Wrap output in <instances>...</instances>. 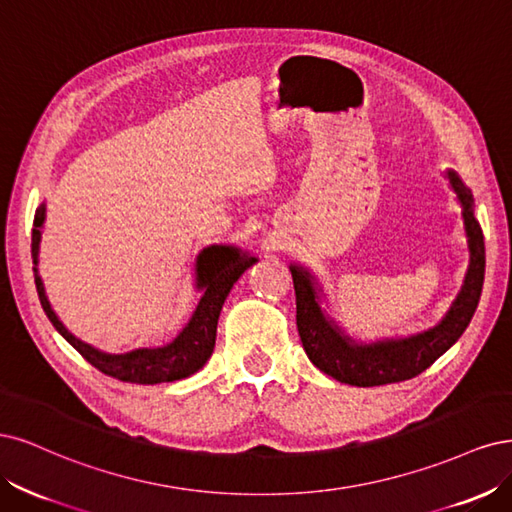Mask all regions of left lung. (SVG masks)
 Listing matches in <instances>:
<instances>
[{"mask_svg": "<svg viewBox=\"0 0 512 512\" xmlns=\"http://www.w3.org/2000/svg\"><path fill=\"white\" fill-rule=\"evenodd\" d=\"M447 178L461 204V217L468 238L470 261L464 283L447 315L427 332L408 338H385L378 342H355L344 329L327 317L321 308V287L306 268L291 263L295 306H298V332L308 359L327 376L353 387H378L415 378L447 353L466 332L481 300L485 280V240L483 229L474 219V200L457 172L447 170Z\"/></svg>", "mask_w": 512, "mask_h": 512, "instance_id": "8db88e82", "label": "left lung"}]
</instances>
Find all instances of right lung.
<instances>
[{
    "mask_svg": "<svg viewBox=\"0 0 512 512\" xmlns=\"http://www.w3.org/2000/svg\"><path fill=\"white\" fill-rule=\"evenodd\" d=\"M46 219V206L40 204L34 217V232H31V257H34V276L36 289L40 295V304L51 319L57 332L68 340L74 349L85 357L91 366L100 372L119 378L123 383L136 385H157L172 383L187 378L200 370L210 359L217 340V323L225 298L232 291L236 280L249 270L257 257L242 253L236 246L212 244L197 255L195 259V289L202 291V298L197 302L189 323L180 329V334L166 346L155 349H136L123 355L102 353L95 346L78 340L70 334L65 325L55 315L51 302L46 298L44 283L38 274V253L42 240V227Z\"/></svg>",
    "mask_w": 512,
    "mask_h": 512,
    "instance_id": "1",
    "label": "right lung"
}]
</instances>
